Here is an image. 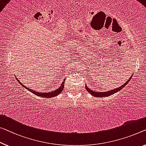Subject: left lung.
Masks as SVG:
<instances>
[{
  "label": "left lung",
  "mask_w": 146,
  "mask_h": 146,
  "mask_svg": "<svg viewBox=\"0 0 146 146\" xmlns=\"http://www.w3.org/2000/svg\"><path fill=\"white\" fill-rule=\"evenodd\" d=\"M132 77V75H131V77H130L129 80H128L127 81H126L125 83H124L122 86H119L118 88L113 89V90H110L109 91H107V92H96V91L92 90L91 89L88 88V86H87L86 84H85V88L86 89V90L88 92V93H90L91 95L94 96H95V97H101V98H102V97H108V96H111L113 94H115V93L119 92V91H120L122 88H124V87H125L128 83H129V82L130 81V79H131Z\"/></svg>",
  "instance_id": "obj_1"
}]
</instances>
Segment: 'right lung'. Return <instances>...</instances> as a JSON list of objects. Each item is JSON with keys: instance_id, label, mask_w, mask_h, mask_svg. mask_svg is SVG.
I'll list each match as a JSON object with an SVG mask.
<instances>
[{"instance_id": "right-lung-1", "label": "right lung", "mask_w": 146, "mask_h": 146, "mask_svg": "<svg viewBox=\"0 0 146 146\" xmlns=\"http://www.w3.org/2000/svg\"><path fill=\"white\" fill-rule=\"evenodd\" d=\"M16 80L18 81V82L19 84H21V86L23 87H24L25 89H27V90L30 91V92H32L33 94H35L36 96H40V97H43V98H52V97H54V96H58V94H60L61 92H62V90H64V83H65V80L66 79H64V81L62 82V83L61 84V85L59 86V88H58L57 89H56L55 90H53L52 91V92H36L35 90H32V89H30L28 88V87L25 86V85H23V84L21 83V82L19 81V80L17 79L16 78Z\"/></svg>"}]
</instances>
